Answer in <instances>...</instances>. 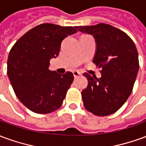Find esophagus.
Listing matches in <instances>:
<instances>
[{
  "label": "esophagus",
  "mask_w": 146,
  "mask_h": 146,
  "mask_svg": "<svg viewBox=\"0 0 146 146\" xmlns=\"http://www.w3.org/2000/svg\"><path fill=\"white\" fill-rule=\"evenodd\" d=\"M73 76H74V77H77V76H79L81 75V73H80V72H79V71H77V70L73 71Z\"/></svg>",
  "instance_id": "obj_1"
}]
</instances>
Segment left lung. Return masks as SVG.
Returning a JSON list of instances; mask_svg holds the SVG:
<instances>
[{"mask_svg":"<svg viewBox=\"0 0 146 146\" xmlns=\"http://www.w3.org/2000/svg\"><path fill=\"white\" fill-rule=\"evenodd\" d=\"M77 29L95 37L97 49L93 62L102 68L101 78L84 73L88 80L81 93L84 106L95 116L111 115L131 94L139 69L137 48L127 33L109 24Z\"/></svg>","mask_w":146,"mask_h":146,"instance_id":"obj_1","label":"left lung"}]
</instances>
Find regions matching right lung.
<instances>
[{"instance_id": "obj_1", "label": "right lung", "mask_w": 146, "mask_h": 146, "mask_svg": "<svg viewBox=\"0 0 146 146\" xmlns=\"http://www.w3.org/2000/svg\"><path fill=\"white\" fill-rule=\"evenodd\" d=\"M76 28L40 24L11 48L7 62L8 78L17 98L33 113H52L62 105L73 74L50 71L49 62L58 55L64 39L77 32Z\"/></svg>"}]
</instances>
